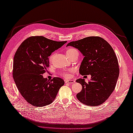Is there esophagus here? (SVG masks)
I'll list each match as a JSON object with an SVG mask.
<instances>
[{"instance_id":"esophagus-1","label":"esophagus","mask_w":133,"mask_h":133,"mask_svg":"<svg viewBox=\"0 0 133 133\" xmlns=\"http://www.w3.org/2000/svg\"><path fill=\"white\" fill-rule=\"evenodd\" d=\"M75 82V81L73 80V79H70V80H66L65 83H69V84H72Z\"/></svg>"}]
</instances>
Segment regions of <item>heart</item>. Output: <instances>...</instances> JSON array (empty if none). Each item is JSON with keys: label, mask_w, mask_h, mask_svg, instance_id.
<instances>
[{"label": "heart", "mask_w": 133, "mask_h": 133, "mask_svg": "<svg viewBox=\"0 0 133 133\" xmlns=\"http://www.w3.org/2000/svg\"><path fill=\"white\" fill-rule=\"evenodd\" d=\"M75 51H77V50L74 49V48H68V50H66V54H69V53ZM52 57H53L52 55H51V56H50V60H52ZM72 71H73L72 69H70V70H68V71H65V72H64L63 73L62 75H63L64 77H66V78H69V77H70V76H71V75H70V73L72 72Z\"/></svg>", "instance_id": "1"}]
</instances>
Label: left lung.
<instances>
[{
	"instance_id": "1",
	"label": "left lung",
	"mask_w": 133,
	"mask_h": 133,
	"mask_svg": "<svg viewBox=\"0 0 133 133\" xmlns=\"http://www.w3.org/2000/svg\"><path fill=\"white\" fill-rule=\"evenodd\" d=\"M84 56L79 67L81 75H91L88 82L79 78L82 86L77 98L83 104L98 106L104 103L114 91L119 76L117 58L113 48L104 39L89 37L69 43Z\"/></svg>"
}]
</instances>
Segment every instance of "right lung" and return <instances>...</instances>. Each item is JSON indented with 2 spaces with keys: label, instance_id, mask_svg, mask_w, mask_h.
I'll use <instances>...</instances> for the list:
<instances>
[{
  "label": "right lung",
  "instance_id": "1",
  "mask_svg": "<svg viewBox=\"0 0 133 133\" xmlns=\"http://www.w3.org/2000/svg\"><path fill=\"white\" fill-rule=\"evenodd\" d=\"M66 41H52L42 36L25 39L16 51L14 58L13 77L18 91L26 101L42 107L52 103L64 80L51 81L42 76L49 66V57Z\"/></svg>",
  "mask_w": 133,
  "mask_h": 133
}]
</instances>
